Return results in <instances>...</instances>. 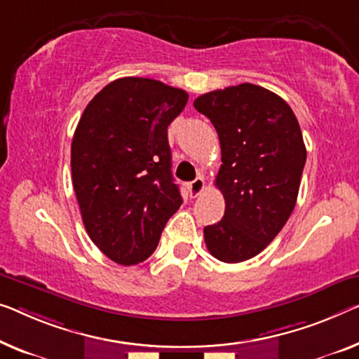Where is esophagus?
<instances>
[{"mask_svg":"<svg viewBox=\"0 0 359 359\" xmlns=\"http://www.w3.org/2000/svg\"><path fill=\"white\" fill-rule=\"evenodd\" d=\"M203 190H205V179H203V177H196L194 182H190V184H189L190 196L196 198L198 195H201Z\"/></svg>","mask_w":359,"mask_h":359,"instance_id":"esophagus-1","label":"esophagus"}]
</instances>
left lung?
I'll return each mask as SVG.
<instances>
[{
	"mask_svg": "<svg viewBox=\"0 0 359 359\" xmlns=\"http://www.w3.org/2000/svg\"><path fill=\"white\" fill-rule=\"evenodd\" d=\"M216 128L222 164L216 187L226 200L217 224L205 227L210 253L224 263L259 255L295 208L306 148L290 106L259 85L214 90L194 101Z\"/></svg>",
	"mask_w": 359,
	"mask_h": 359,
	"instance_id": "1",
	"label": "left lung"
}]
</instances>
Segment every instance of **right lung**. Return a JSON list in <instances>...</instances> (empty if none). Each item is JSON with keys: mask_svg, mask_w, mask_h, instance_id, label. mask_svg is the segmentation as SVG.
<instances>
[{"mask_svg": "<svg viewBox=\"0 0 359 359\" xmlns=\"http://www.w3.org/2000/svg\"><path fill=\"white\" fill-rule=\"evenodd\" d=\"M189 95L159 80L124 77L93 96L71 147L83 226L109 259L143 263L182 196L172 177L168 127Z\"/></svg>", "mask_w": 359, "mask_h": 359, "instance_id": "add662e5", "label": "right lung"}]
</instances>
